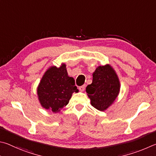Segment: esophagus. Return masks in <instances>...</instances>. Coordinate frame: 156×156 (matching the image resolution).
Listing matches in <instances>:
<instances>
[{
    "label": "esophagus",
    "instance_id": "1",
    "mask_svg": "<svg viewBox=\"0 0 156 156\" xmlns=\"http://www.w3.org/2000/svg\"><path fill=\"white\" fill-rule=\"evenodd\" d=\"M85 88H86V85H85V84H84V85H83V86H80V88H79V89H80V90H81V91H83L84 90H85Z\"/></svg>",
    "mask_w": 156,
    "mask_h": 156
}]
</instances>
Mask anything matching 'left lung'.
Returning <instances> with one entry per match:
<instances>
[{
	"label": "left lung",
	"instance_id": "8db88e82",
	"mask_svg": "<svg viewBox=\"0 0 156 156\" xmlns=\"http://www.w3.org/2000/svg\"><path fill=\"white\" fill-rule=\"evenodd\" d=\"M118 76L110 66H99L93 73L92 83L86 87L91 104L97 110L104 111L112 105L119 92Z\"/></svg>",
	"mask_w": 156,
	"mask_h": 156
}]
</instances>
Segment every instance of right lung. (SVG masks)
I'll return each mask as SVG.
<instances>
[{
    "instance_id": "1",
    "label": "right lung",
    "mask_w": 156,
    "mask_h": 156,
    "mask_svg": "<svg viewBox=\"0 0 156 156\" xmlns=\"http://www.w3.org/2000/svg\"><path fill=\"white\" fill-rule=\"evenodd\" d=\"M75 80L68 76L66 65L51 67L46 71L37 88L41 105L46 110L57 112L66 105L74 92L78 89Z\"/></svg>"
}]
</instances>
